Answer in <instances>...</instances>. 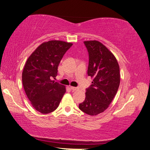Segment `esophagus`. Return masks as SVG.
I'll return each instance as SVG.
<instances>
[{
    "instance_id": "esophagus-1",
    "label": "esophagus",
    "mask_w": 150,
    "mask_h": 150,
    "mask_svg": "<svg viewBox=\"0 0 150 150\" xmlns=\"http://www.w3.org/2000/svg\"><path fill=\"white\" fill-rule=\"evenodd\" d=\"M70 88L73 91H78L79 88L78 87H75V86H70Z\"/></svg>"
}]
</instances>
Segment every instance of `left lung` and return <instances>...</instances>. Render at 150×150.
<instances>
[{
	"instance_id": "8db88e82",
	"label": "left lung",
	"mask_w": 150,
	"mask_h": 150,
	"mask_svg": "<svg viewBox=\"0 0 150 150\" xmlns=\"http://www.w3.org/2000/svg\"><path fill=\"white\" fill-rule=\"evenodd\" d=\"M88 52V76L93 79L86 89L85 101L79 105L82 112L96 115L104 112L117 94L120 84V72L114 55L101 42L85 41Z\"/></svg>"
}]
</instances>
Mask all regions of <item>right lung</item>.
Instances as JSON below:
<instances>
[{
  "instance_id": "1",
  "label": "right lung",
  "mask_w": 150,
  "mask_h": 150,
  "mask_svg": "<svg viewBox=\"0 0 150 150\" xmlns=\"http://www.w3.org/2000/svg\"><path fill=\"white\" fill-rule=\"evenodd\" d=\"M72 45V43L60 40L44 42L25 63L22 84L32 106L42 114L54 111L66 92L64 85L52 79L58 74V67L63 56Z\"/></svg>"
}]
</instances>
